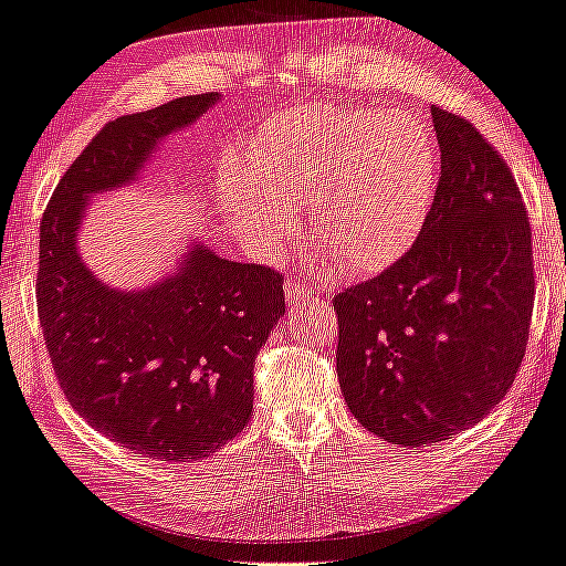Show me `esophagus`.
<instances>
[{"label":"esophagus","mask_w":566,"mask_h":566,"mask_svg":"<svg viewBox=\"0 0 566 566\" xmlns=\"http://www.w3.org/2000/svg\"><path fill=\"white\" fill-rule=\"evenodd\" d=\"M305 295H310V287L303 281H300L297 275H293V279L285 281V300H287V305H297Z\"/></svg>","instance_id":"esophagus-1"}]
</instances>
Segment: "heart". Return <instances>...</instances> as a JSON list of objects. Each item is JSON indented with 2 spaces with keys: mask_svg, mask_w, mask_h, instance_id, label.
Wrapping results in <instances>:
<instances>
[{
  "mask_svg": "<svg viewBox=\"0 0 566 566\" xmlns=\"http://www.w3.org/2000/svg\"><path fill=\"white\" fill-rule=\"evenodd\" d=\"M437 148L406 112L315 105L287 112L253 142L224 186L237 232L261 249L291 237L295 207L310 234L352 275L388 269L420 237L434 200Z\"/></svg>",
  "mask_w": 566,
  "mask_h": 566,
  "instance_id": "heart-1",
  "label": "heart"
}]
</instances>
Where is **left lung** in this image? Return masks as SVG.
Wrapping results in <instances>:
<instances>
[{
  "label": "left lung",
  "instance_id": "1",
  "mask_svg": "<svg viewBox=\"0 0 566 566\" xmlns=\"http://www.w3.org/2000/svg\"><path fill=\"white\" fill-rule=\"evenodd\" d=\"M442 170L420 237L344 287L337 376L380 440L420 447L471 428L509 394L535 303L533 229L511 168L474 124L432 105Z\"/></svg>",
  "mask_w": 566,
  "mask_h": 566
}]
</instances>
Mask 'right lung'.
Segmentation results:
<instances>
[{
    "label": "right lung",
    "instance_id": "obj_1",
    "mask_svg": "<svg viewBox=\"0 0 566 566\" xmlns=\"http://www.w3.org/2000/svg\"><path fill=\"white\" fill-rule=\"evenodd\" d=\"M214 102L202 92L107 122L41 217L36 307L57 384L97 432L160 461L205 459L244 430L253 361L285 313L283 273L195 247L178 275L119 293L83 266L75 234L90 192L132 180L160 136Z\"/></svg>",
    "mask_w": 566,
    "mask_h": 566
}]
</instances>
